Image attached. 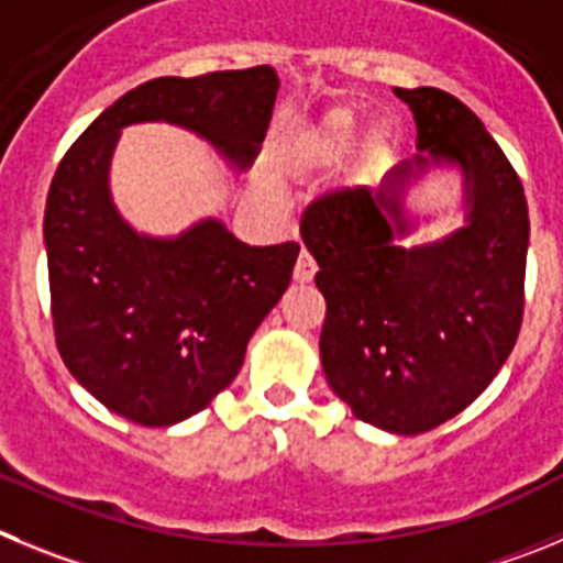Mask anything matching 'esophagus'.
<instances>
[{
    "mask_svg": "<svg viewBox=\"0 0 563 563\" xmlns=\"http://www.w3.org/2000/svg\"><path fill=\"white\" fill-rule=\"evenodd\" d=\"M313 275H317V261H313V257L302 250L300 257H297V266H294V280L311 283Z\"/></svg>",
    "mask_w": 563,
    "mask_h": 563,
    "instance_id": "1",
    "label": "esophagus"
}]
</instances>
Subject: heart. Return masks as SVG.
I'll return each mask as SVG.
<instances>
[{
    "label": "heart",
    "mask_w": 563,
    "mask_h": 563,
    "mask_svg": "<svg viewBox=\"0 0 563 563\" xmlns=\"http://www.w3.org/2000/svg\"><path fill=\"white\" fill-rule=\"evenodd\" d=\"M356 134H358V118L351 109L339 106V109H331L328 114H322V120L308 131L306 151L313 162L328 165V162L339 159L344 151L351 148ZM387 151H389V134L384 129H376L367 136V143H364V159L378 162L387 156Z\"/></svg>",
    "instance_id": "b5f03b06"
}]
</instances>
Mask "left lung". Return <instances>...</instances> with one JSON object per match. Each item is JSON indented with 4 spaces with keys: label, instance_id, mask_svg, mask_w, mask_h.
Listing matches in <instances>:
<instances>
[{
    "label": "left lung",
    "instance_id": "left-lung-1",
    "mask_svg": "<svg viewBox=\"0 0 563 563\" xmlns=\"http://www.w3.org/2000/svg\"><path fill=\"white\" fill-rule=\"evenodd\" d=\"M418 125L415 159L378 187L311 201L300 235L328 302L319 336L333 393L364 423L420 434L463 412L508 362L525 311L528 199L514 165L454 95L395 89ZM434 164L464 174L466 227L401 247L402 196Z\"/></svg>",
    "mask_w": 563,
    "mask_h": 563
}]
</instances>
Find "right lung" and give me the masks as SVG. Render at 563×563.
<instances>
[{
	"label": "right lung",
	"mask_w": 563,
	"mask_h": 563,
	"mask_svg": "<svg viewBox=\"0 0 563 563\" xmlns=\"http://www.w3.org/2000/svg\"><path fill=\"white\" fill-rule=\"evenodd\" d=\"M277 89L272 67L154 78L114 100L55 170L44 210L55 344L80 387L140 427H174L230 387L300 244H241L219 219L140 235L109 194L120 131L181 125L246 170Z\"/></svg>",
	"instance_id": "right-lung-1"
}]
</instances>
